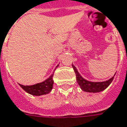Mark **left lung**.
Returning <instances> with one entry per match:
<instances>
[{"label":"left lung","mask_w":127,"mask_h":127,"mask_svg":"<svg viewBox=\"0 0 127 127\" xmlns=\"http://www.w3.org/2000/svg\"><path fill=\"white\" fill-rule=\"evenodd\" d=\"M72 66L74 69V71L76 75V80L77 82L80 86L81 89L84 92L87 93H99L101 91H104L105 88H107L109 86V84L112 83V82L114 80V77L115 76V74L110 79L104 82H91L87 80H85L82 76L80 74V73L77 71V68L72 64Z\"/></svg>","instance_id":"obj_1"}]
</instances>
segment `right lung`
<instances>
[{"label": "right lung", "mask_w": 127, "mask_h": 127, "mask_svg": "<svg viewBox=\"0 0 127 127\" xmlns=\"http://www.w3.org/2000/svg\"><path fill=\"white\" fill-rule=\"evenodd\" d=\"M58 66H56V67ZM53 76L54 73L50 75V77L42 82L38 83L36 84L31 86H24L19 84V85L25 91L26 93H28L30 95L34 96H41L43 95H47L50 93L53 88Z\"/></svg>", "instance_id": "1"}]
</instances>
